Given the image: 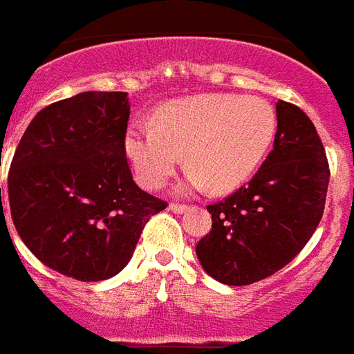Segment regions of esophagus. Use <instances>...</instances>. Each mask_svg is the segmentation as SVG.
Here are the masks:
<instances>
[{"label": "esophagus", "instance_id": "34e87169", "mask_svg": "<svg viewBox=\"0 0 354 354\" xmlns=\"http://www.w3.org/2000/svg\"><path fill=\"white\" fill-rule=\"evenodd\" d=\"M169 209H171L173 213H177V215H181V213H185L189 207L185 204H169Z\"/></svg>", "mask_w": 354, "mask_h": 354}]
</instances>
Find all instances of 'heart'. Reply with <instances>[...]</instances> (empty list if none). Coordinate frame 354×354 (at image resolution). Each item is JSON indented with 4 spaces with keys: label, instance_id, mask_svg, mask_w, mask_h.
<instances>
[{
    "label": "heart",
    "instance_id": "obj_1",
    "mask_svg": "<svg viewBox=\"0 0 354 354\" xmlns=\"http://www.w3.org/2000/svg\"><path fill=\"white\" fill-rule=\"evenodd\" d=\"M277 135V112L261 97L232 93L196 95L165 102L154 125L131 124L125 154L145 189H160L177 167L192 165L179 192L242 187L267 156Z\"/></svg>",
    "mask_w": 354,
    "mask_h": 354
}]
</instances>
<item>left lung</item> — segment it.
<instances>
[{"mask_svg": "<svg viewBox=\"0 0 354 354\" xmlns=\"http://www.w3.org/2000/svg\"><path fill=\"white\" fill-rule=\"evenodd\" d=\"M274 147L259 171L219 204L207 205L212 230L196 245L217 282L248 286L286 267L322 219L330 169L309 116L277 102Z\"/></svg>", "mask_w": 354, "mask_h": 354, "instance_id": "left-lung-1", "label": "left lung"}]
</instances>
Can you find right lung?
I'll return each instance as SVG.
<instances>
[{
    "label": "right lung",
    "mask_w": 354,
    "mask_h": 354,
    "mask_svg": "<svg viewBox=\"0 0 354 354\" xmlns=\"http://www.w3.org/2000/svg\"><path fill=\"white\" fill-rule=\"evenodd\" d=\"M127 120V93H77L39 110L12 156L7 187L15 229L64 277L99 282L118 274L150 215L167 205L133 181Z\"/></svg>",
    "instance_id": "add662e5"
}]
</instances>
